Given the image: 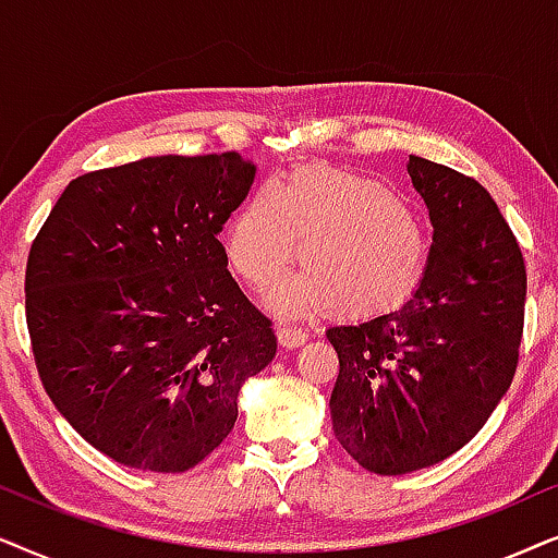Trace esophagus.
Instances as JSON below:
<instances>
[{"label": "esophagus", "mask_w": 558, "mask_h": 558, "mask_svg": "<svg viewBox=\"0 0 558 558\" xmlns=\"http://www.w3.org/2000/svg\"><path fill=\"white\" fill-rule=\"evenodd\" d=\"M308 339V333L301 329V326H295V324H286V322H280L278 324V341H280V347L283 349H295V347H301L303 341Z\"/></svg>", "instance_id": "34e87169"}]
</instances>
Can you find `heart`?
<instances>
[{"label":"heart","mask_w":558,"mask_h":558,"mask_svg":"<svg viewBox=\"0 0 558 558\" xmlns=\"http://www.w3.org/2000/svg\"><path fill=\"white\" fill-rule=\"evenodd\" d=\"M299 236L303 272L267 293L280 311L385 308L411 291L426 263V236L405 198L375 178L314 166L234 211L225 232L229 265L263 288L293 263Z\"/></svg>","instance_id":"b5f03b06"}]
</instances>
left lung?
Wrapping results in <instances>:
<instances>
[{
	"mask_svg": "<svg viewBox=\"0 0 558 558\" xmlns=\"http://www.w3.org/2000/svg\"><path fill=\"white\" fill-rule=\"evenodd\" d=\"M408 173L434 227L418 288L326 329L339 354L333 436L375 474L423 470L470 444L508 392L523 337V255L485 185L418 155Z\"/></svg>",
	"mask_w": 558,
	"mask_h": 558,
	"instance_id": "8db88e82",
	"label": "left lung"
}]
</instances>
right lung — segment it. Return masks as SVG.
I'll use <instances>...</instances> for the list:
<instances>
[{"instance_id":"add662e5","label":"right lung","mask_w":558,"mask_h":558,"mask_svg":"<svg viewBox=\"0 0 558 558\" xmlns=\"http://www.w3.org/2000/svg\"><path fill=\"white\" fill-rule=\"evenodd\" d=\"M240 153L160 155L65 185L27 257L43 388L114 462L185 472L272 362L270 318L227 270L219 232L255 181Z\"/></svg>"}]
</instances>
